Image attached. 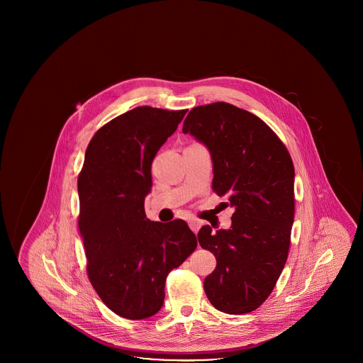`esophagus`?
I'll list each match as a JSON object with an SVG mask.
<instances>
[{"mask_svg": "<svg viewBox=\"0 0 363 363\" xmlns=\"http://www.w3.org/2000/svg\"><path fill=\"white\" fill-rule=\"evenodd\" d=\"M188 223H189L190 230H191L193 233H197V231L200 230V227H201V222L197 220V219H189Z\"/></svg>", "mask_w": 363, "mask_h": 363, "instance_id": "34e87169", "label": "esophagus"}]
</instances>
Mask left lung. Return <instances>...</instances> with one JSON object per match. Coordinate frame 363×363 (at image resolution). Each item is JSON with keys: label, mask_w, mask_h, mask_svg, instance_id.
I'll return each mask as SVG.
<instances>
[{"label": "left lung", "mask_w": 363, "mask_h": 363, "mask_svg": "<svg viewBox=\"0 0 363 363\" xmlns=\"http://www.w3.org/2000/svg\"><path fill=\"white\" fill-rule=\"evenodd\" d=\"M182 132L207 147L212 188L235 209L230 228L212 233L207 225L197 235L216 257L204 280L208 299L228 314L253 311L272 293L289 256L291 156L265 122L225 102L191 108Z\"/></svg>", "instance_id": "8db88e82"}]
</instances>
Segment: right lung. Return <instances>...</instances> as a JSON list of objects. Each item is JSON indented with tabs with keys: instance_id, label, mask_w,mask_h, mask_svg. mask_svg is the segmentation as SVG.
<instances>
[{
	"instance_id": "obj_1",
	"label": "right lung",
	"mask_w": 363,
	"mask_h": 363,
	"mask_svg": "<svg viewBox=\"0 0 363 363\" xmlns=\"http://www.w3.org/2000/svg\"><path fill=\"white\" fill-rule=\"evenodd\" d=\"M185 114L136 107L106 123L86 147L77 181L86 272L104 305L123 318L160 311L166 277L197 246L186 222H152L144 212L154 157Z\"/></svg>"
}]
</instances>
